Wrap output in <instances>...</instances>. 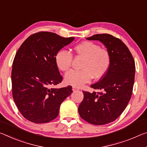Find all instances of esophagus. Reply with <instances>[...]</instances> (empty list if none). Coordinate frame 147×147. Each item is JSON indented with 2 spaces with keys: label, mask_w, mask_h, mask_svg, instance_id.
I'll use <instances>...</instances> for the list:
<instances>
[{
  "label": "esophagus",
  "mask_w": 147,
  "mask_h": 147,
  "mask_svg": "<svg viewBox=\"0 0 147 147\" xmlns=\"http://www.w3.org/2000/svg\"><path fill=\"white\" fill-rule=\"evenodd\" d=\"M79 90L78 88H76V87H73V91H76V90Z\"/></svg>",
  "instance_id": "esophagus-1"
}]
</instances>
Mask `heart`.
I'll return each instance as SVG.
<instances>
[{
    "label": "heart",
    "instance_id": "1",
    "mask_svg": "<svg viewBox=\"0 0 147 147\" xmlns=\"http://www.w3.org/2000/svg\"><path fill=\"white\" fill-rule=\"evenodd\" d=\"M76 55L84 58L80 71H71L65 75L67 84L79 87L90 82L92 77L99 79L108 72L111 65V55L108 50L101 48L92 41H83L74 46ZM73 56L67 50H59L55 57L57 68L66 72L70 69Z\"/></svg>",
    "mask_w": 147,
    "mask_h": 147
}]
</instances>
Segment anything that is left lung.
I'll return each instance as SVG.
<instances>
[{"label":"left lung","mask_w":147,"mask_h":147,"mask_svg":"<svg viewBox=\"0 0 147 147\" xmlns=\"http://www.w3.org/2000/svg\"><path fill=\"white\" fill-rule=\"evenodd\" d=\"M86 39L99 40L106 46L111 55V65L105 75L90 86L101 92L83 91L78 113L90 124H107L119 117L131 99L136 65L129 50L120 39L109 34H97Z\"/></svg>","instance_id":"obj_1"}]
</instances>
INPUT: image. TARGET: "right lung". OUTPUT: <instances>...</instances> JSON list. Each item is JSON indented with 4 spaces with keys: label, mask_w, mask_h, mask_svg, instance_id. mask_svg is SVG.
<instances>
[{
    "label": "right lung",
    "mask_w": 147,
    "mask_h": 147,
    "mask_svg": "<svg viewBox=\"0 0 147 147\" xmlns=\"http://www.w3.org/2000/svg\"><path fill=\"white\" fill-rule=\"evenodd\" d=\"M74 37L64 38L40 31L23 42L16 52L11 70L12 96L23 117L36 124L47 123L59 115L72 86L54 88L63 76L55 64L56 53Z\"/></svg>",
    "instance_id": "obj_1"
}]
</instances>
